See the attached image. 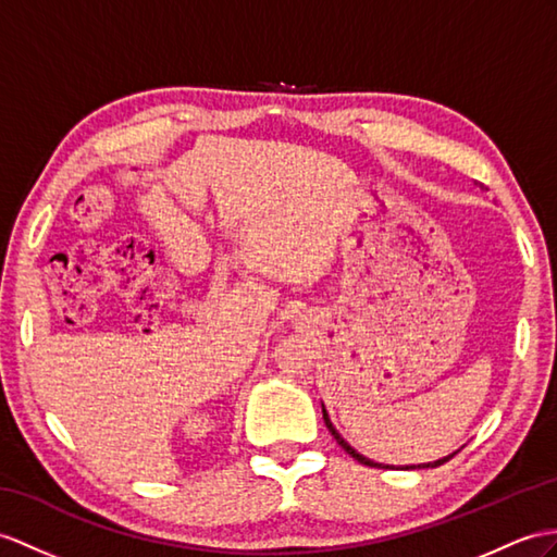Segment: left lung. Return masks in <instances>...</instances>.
<instances>
[{"instance_id": "left-lung-1", "label": "left lung", "mask_w": 557, "mask_h": 557, "mask_svg": "<svg viewBox=\"0 0 557 557\" xmlns=\"http://www.w3.org/2000/svg\"><path fill=\"white\" fill-rule=\"evenodd\" d=\"M482 186V184H480ZM484 188V186H482ZM321 413H323V423H325V428H329V432H331V435L335 437V442L337 444H341L343 446V449L351 456V458H355V460H359V463H363V466H371V468H389V466H383V463H375V460H371V458H366V456H361L357 449H355V446H349V442L341 435V432H337L335 430V425L331 423V418H329V411H325V406L321 404ZM456 454V451H454ZM451 454V456H454ZM451 456H444V458H440V460H432V463H418V466H404V470H416V468H437V466H442V463H446V460H449Z\"/></svg>"}]
</instances>
